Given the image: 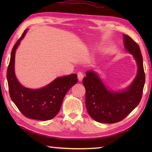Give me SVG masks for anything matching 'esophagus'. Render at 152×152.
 Returning <instances> with one entry per match:
<instances>
[{
	"instance_id": "esophagus-1",
	"label": "esophagus",
	"mask_w": 152,
	"mask_h": 152,
	"mask_svg": "<svg viewBox=\"0 0 152 152\" xmlns=\"http://www.w3.org/2000/svg\"><path fill=\"white\" fill-rule=\"evenodd\" d=\"M78 80H79L80 82L82 81V80H83V74L82 72H79L78 73Z\"/></svg>"
}]
</instances>
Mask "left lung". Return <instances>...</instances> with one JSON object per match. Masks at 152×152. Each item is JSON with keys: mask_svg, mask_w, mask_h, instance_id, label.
<instances>
[{"mask_svg": "<svg viewBox=\"0 0 152 152\" xmlns=\"http://www.w3.org/2000/svg\"><path fill=\"white\" fill-rule=\"evenodd\" d=\"M125 50L137 64V74L131 85L119 91L108 89L97 73L88 70L83 79L86 88V106L88 114L97 122L114 124L123 120L139 104L145 83L143 59L138 45L123 34Z\"/></svg>", "mask_w": 152, "mask_h": 152, "instance_id": "8db88e82", "label": "left lung"}]
</instances>
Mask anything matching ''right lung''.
Listing matches in <instances>:
<instances>
[{"label": "right lung", "instance_id": "obj_1", "mask_svg": "<svg viewBox=\"0 0 152 152\" xmlns=\"http://www.w3.org/2000/svg\"><path fill=\"white\" fill-rule=\"evenodd\" d=\"M27 30L24 31L12 50L6 74L10 96L19 111L27 118L40 121L49 120L59 113L66 93L78 82L77 74L59 77L40 89H33L23 86L15 74V55Z\"/></svg>", "mask_w": 152, "mask_h": 152}]
</instances>
